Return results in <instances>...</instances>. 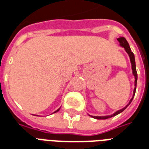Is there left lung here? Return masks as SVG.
Segmentation results:
<instances>
[{"label":"left lung","instance_id":"8db88e82","mask_svg":"<svg viewBox=\"0 0 149 149\" xmlns=\"http://www.w3.org/2000/svg\"><path fill=\"white\" fill-rule=\"evenodd\" d=\"M118 41L120 42V46H122V47L125 48V51L127 52V54H128V56H129L130 57V60H131V63H132V72H133V75L134 76V86H135V87H134V94H133V97H132V98L131 99V100H130L129 104H127V106L125 107L124 108L120 109V110H119V111H118L117 112H115L114 113H113L112 115H110V116H104V117H97V116H91V117H93V118H96V119H107V118H112V117H113V116L117 115V114H118V113H121L122 111H124L125 110V109L127 108V107L130 104H131V102L132 101V100H133V98H134V93H135V91H136V86H137V79H138V74H137V71H136V65H135V59H134V53L132 52V50H131V49H130V46L129 45H128V42H127V40L125 39L124 37H120V38H118Z\"/></svg>","mask_w":149,"mask_h":149}]
</instances>
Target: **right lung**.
Wrapping results in <instances>:
<instances>
[{
  "label": "right lung",
  "mask_w": 149,
  "mask_h": 149,
  "mask_svg": "<svg viewBox=\"0 0 149 149\" xmlns=\"http://www.w3.org/2000/svg\"><path fill=\"white\" fill-rule=\"evenodd\" d=\"M59 109H60V108H59ZM59 109H58V110H57V111H55V112H54V113H56V112H57V111H59Z\"/></svg>",
  "instance_id": "add662e5"
}]
</instances>
